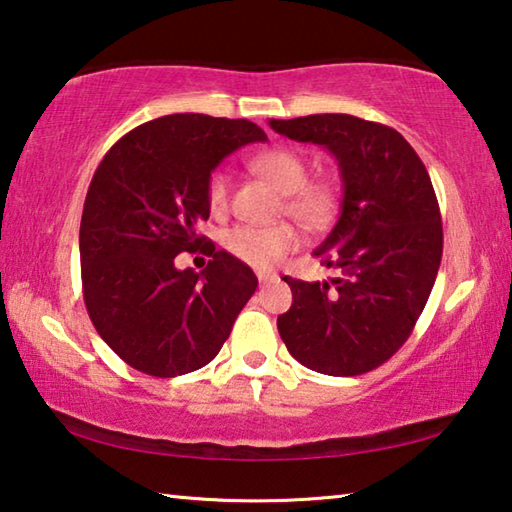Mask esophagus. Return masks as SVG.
I'll list each match as a JSON object with an SVG mask.
<instances>
[{
    "mask_svg": "<svg viewBox=\"0 0 512 512\" xmlns=\"http://www.w3.org/2000/svg\"><path fill=\"white\" fill-rule=\"evenodd\" d=\"M275 273H271V271H259L257 273V280H259V284H266V282H271V280H275Z\"/></svg>",
    "mask_w": 512,
    "mask_h": 512,
    "instance_id": "1",
    "label": "esophagus"
}]
</instances>
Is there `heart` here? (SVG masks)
Instances as JSON below:
<instances>
[{
  "mask_svg": "<svg viewBox=\"0 0 512 512\" xmlns=\"http://www.w3.org/2000/svg\"><path fill=\"white\" fill-rule=\"evenodd\" d=\"M259 176L287 194V212L305 228H320L334 210V189L327 183H307L309 162L296 149H268L250 160ZM232 180L225 169H216L207 178V203L214 212H223L230 203ZM300 246V235L289 223L277 225H237L225 235L228 253L257 271H268Z\"/></svg>",
  "mask_w": 512,
  "mask_h": 512,
  "instance_id": "obj_1",
  "label": "heart"
}]
</instances>
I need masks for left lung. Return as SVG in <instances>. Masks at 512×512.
<instances>
[{
    "instance_id": "obj_1",
    "label": "left lung",
    "mask_w": 512,
    "mask_h": 512,
    "mask_svg": "<svg viewBox=\"0 0 512 512\" xmlns=\"http://www.w3.org/2000/svg\"><path fill=\"white\" fill-rule=\"evenodd\" d=\"M289 140L320 144L339 160L341 216L314 257L332 282L284 277L293 305L277 329L293 359L332 377L386 363L409 339L443 257V223L418 153L391 126L352 115L271 119Z\"/></svg>"
}]
</instances>
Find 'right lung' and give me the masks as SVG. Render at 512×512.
<instances>
[{
	"label": "right lung",
	"instance_id": "obj_1",
	"mask_svg": "<svg viewBox=\"0 0 512 512\" xmlns=\"http://www.w3.org/2000/svg\"><path fill=\"white\" fill-rule=\"evenodd\" d=\"M264 140L248 119L185 112L146 121L103 155L81 219L83 300L101 339L131 368L187 375L228 341L257 277L196 225L210 219L216 164ZM180 252L213 259L201 274L178 272Z\"/></svg>",
	"mask_w": 512,
	"mask_h": 512
}]
</instances>
